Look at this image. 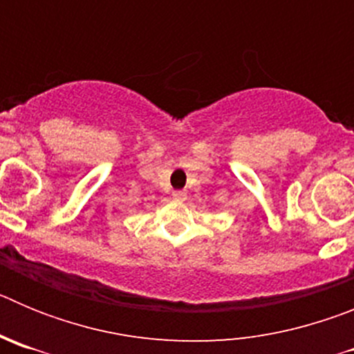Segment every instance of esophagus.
Returning <instances> with one entry per match:
<instances>
[{
    "mask_svg": "<svg viewBox=\"0 0 354 354\" xmlns=\"http://www.w3.org/2000/svg\"><path fill=\"white\" fill-rule=\"evenodd\" d=\"M171 196H174V200H177V202H183V200L186 198V195H184L183 192H174V195Z\"/></svg>",
    "mask_w": 354,
    "mask_h": 354,
    "instance_id": "1",
    "label": "esophagus"
}]
</instances>
